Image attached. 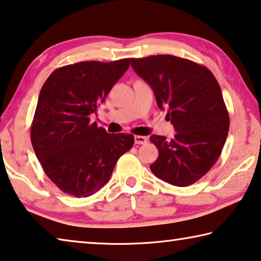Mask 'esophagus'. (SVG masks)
<instances>
[{
	"mask_svg": "<svg viewBox=\"0 0 261 261\" xmlns=\"http://www.w3.org/2000/svg\"><path fill=\"white\" fill-rule=\"evenodd\" d=\"M147 138L146 136H142V135H135L134 136V142L135 144H144L147 143Z\"/></svg>",
	"mask_w": 261,
	"mask_h": 261,
	"instance_id": "esophagus-1",
	"label": "esophagus"
}]
</instances>
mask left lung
I'll return each mask as SVG.
<instances>
[{"mask_svg": "<svg viewBox=\"0 0 261 261\" xmlns=\"http://www.w3.org/2000/svg\"><path fill=\"white\" fill-rule=\"evenodd\" d=\"M132 67L150 85L176 135H151L159 159L150 165L157 178L185 187L202 178L216 163L229 132V113L213 72L173 55L132 59Z\"/></svg>", "mask_w": 261, "mask_h": 261, "instance_id": "left-lung-1", "label": "left lung"}]
</instances>
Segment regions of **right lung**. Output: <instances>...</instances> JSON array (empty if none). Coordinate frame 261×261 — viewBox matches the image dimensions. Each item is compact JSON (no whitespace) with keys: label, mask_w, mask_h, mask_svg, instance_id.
Here are the masks:
<instances>
[{"label":"right lung","mask_w":261,"mask_h":261,"mask_svg":"<svg viewBox=\"0 0 261 261\" xmlns=\"http://www.w3.org/2000/svg\"><path fill=\"white\" fill-rule=\"evenodd\" d=\"M129 63L130 59H121L68 65L42 85L31 125L32 147L47 177L67 194L96 193L133 147L132 134H109L89 118Z\"/></svg>","instance_id":"obj_1"}]
</instances>
